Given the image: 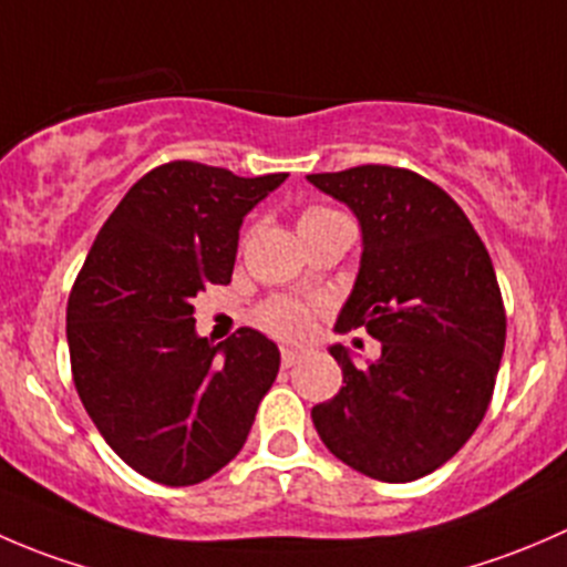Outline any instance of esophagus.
<instances>
[{
  "mask_svg": "<svg viewBox=\"0 0 567 567\" xmlns=\"http://www.w3.org/2000/svg\"><path fill=\"white\" fill-rule=\"evenodd\" d=\"M301 357H305V351H301V348H293V346L282 348V364H285V368H293V364L299 362Z\"/></svg>",
  "mask_w": 567,
  "mask_h": 567,
  "instance_id": "obj_1",
  "label": "esophagus"
}]
</instances>
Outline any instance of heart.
<instances>
[{
	"mask_svg": "<svg viewBox=\"0 0 567 567\" xmlns=\"http://www.w3.org/2000/svg\"><path fill=\"white\" fill-rule=\"evenodd\" d=\"M329 216H337V210L323 208V205H310V208L301 210L299 227L316 225V221L329 219ZM257 320H260L262 329L274 337H282V340H299L310 331L312 316L310 307L301 305V301L293 299H271L257 310Z\"/></svg>",
	"mask_w": 567,
	"mask_h": 567,
	"instance_id": "heart-1",
	"label": "heart"
}]
</instances>
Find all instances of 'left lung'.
Masks as SVG:
<instances>
[{
    "label": "left lung",
    "mask_w": 567,
    "mask_h": 567,
    "mask_svg": "<svg viewBox=\"0 0 567 567\" xmlns=\"http://www.w3.org/2000/svg\"><path fill=\"white\" fill-rule=\"evenodd\" d=\"M362 227V262L337 331L364 326L375 362L329 353L342 386L312 409L320 442L381 483L436 472L488 411L505 351V305L488 249L453 197L411 169L364 164L307 175Z\"/></svg>",
    "instance_id": "1"
}]
</instances>
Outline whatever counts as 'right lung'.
<instances>
[{"label":"right lung","mask_w":567,"mask_h":567,"mask_svg":"<svg viewBox=\"0 0 567 567\" xmlns=\"http://www.w3.org/2000/svg\"><path fill=\"white\" fill-rule=\"evenodd\" d=\"M285 177L162 164L120 199L73 282V384L109 447L153 483L181 488L227 466L277 379L266 334L210 346L192 301L230 282L244 216Z\"/></svg>","instance_id":"1"}]
</instances>
